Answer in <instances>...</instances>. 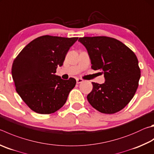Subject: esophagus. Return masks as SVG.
Masks as SVG:
<instances>
[{
  "instance_id": "1",
  "label": "esophagus",
  "mask_w": 154,
  "mask_h": 154,
  "mask_svg": "<svg viewBox=\"0 0 154 154\" xmlns=\"http://www.w3.org/2000/svg\"><path fill=\"white\" fill-rule=\"evenodd\" d=\"M76 81H77V83H78V84H79V83H82L83 82V80L82 79H79V78H77Z\"/></svg>"
}]
</instances>
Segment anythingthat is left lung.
<instances>
[{
    "instance_id": "8db88e82",
    "label": "left lung",
    "mask_w": 154,
    "mask_h": 154,
    "mask_svg": "<svg viewBox=\"0 0 154 154\" xmlns=\"http://www.w3.org/2000/svg\"><path fill=\"white\" fill-rule=\"evenodd\" d=\"M91 60V69L101 70L105 82H92L87 98L97 111L114 114L127 106L135 95L141 77L138 60L129 48L106 36L79 38Z\"/></svg>"
}]
</instances>
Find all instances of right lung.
Listing matches in <instances>:
<instances>
[{
  "mask_svg": "<svg viewBox=\"0 0 154 154\" xmlns=\"http://www.w3.org/2000/svg\"><path fill=\"white\" fill-rule=\"evenodd\" d=\"M78 38L42 35L29 42L13 61L11 73L16 91L35 112L49 114L63 107L76 84L55 75Z\"/></svg>",
  "mask_w": 154,
  "mask_h": 154,
  "instance_id": "add662e5",
  "label": "right lung"
}]
</instances>
